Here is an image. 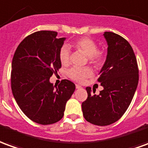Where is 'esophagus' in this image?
I'll return each mask as SVG.
<instances>
[{"label": "esophagus", "mask_w": 148, "mask_h": 148, "mask_svg": "<svg viewBox=\"0 0 148 148\" xmlns=\"http://www.w3.org/2000/svg\"><path fill=\"white\" fill-rule=\"evenodd\" d=\"M76 89H79V88H81L82 87H81L80 85H79V84H76Z\"/></svg>", "instance_id": "esophagus-1"}]
</instances>
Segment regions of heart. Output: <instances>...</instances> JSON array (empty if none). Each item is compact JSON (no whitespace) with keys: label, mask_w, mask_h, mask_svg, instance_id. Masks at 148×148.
Returning <instances> with one entry per match:
<instances>
[{"label":"heart","mask_w":148,"mask_h":148,"mask_svg":"<svg viewBox=\"0 0 148 148\" xmlns=\"http://www.w3.org/2000/svg\"><path fill=\"white\" fill-rule=\"evenodd\" d=\"M72 46L77 50L84 53L88 57L89 62L94 65L101 66L106 59L105 53L98 50V45L93 40L88 37H82L74 41ZM60 61L63 65H68L70 59V50L69 46L64 45L61 46L59 52ZM67 75L69 78L78 83L85 81L88 77L92 75V70L89 67L84 68H72L69 69Z\"/></svg>","instance_id":"obj_1"}]
</instances>
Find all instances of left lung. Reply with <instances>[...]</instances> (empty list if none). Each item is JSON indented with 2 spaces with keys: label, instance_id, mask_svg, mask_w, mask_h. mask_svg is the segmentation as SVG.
<instances>
[{
  "label": "left lung",
  "instance_id": "obj_1",
  "mask_svg": "<svg viewBox=\"0 0 148 148\" xmlns=\"http://www.w3.org/2000/svg\"><path fill=\"white\" fill-rule=\"evenodd\" d=\"M108 43L107 59L98 82L103 89L96 95L87 87L88 98L82 103L83 115L88 122L107 126L119 120L128 108L139 82L136 56L128 41L112 32H104Z\"/></svg>",
  "mask_w": 148,
  "mask_h": 148
}]
</instances>
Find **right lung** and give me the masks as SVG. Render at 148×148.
Listing matches in <instances>:
<instances>
[{
	"label": "right lung",
	"mask_w": 148,
	"mask_h": 148,
	"mask_svg": "<svg viewBox=\"0 0 148 148\" xmlns=\"http://www.w3.org/2000/svg\"><path fill=\"white\" fill-rule=\"evenodd\" d=\"M65 38L54 31H38L20 43L12 61L11 88L23 112L42 125L58 122L76 86L69 79L53 85L49 79L61 68L59 52Z\"/></svg>",
	"instance_id": "right-lung-1"
}]
</instances>
